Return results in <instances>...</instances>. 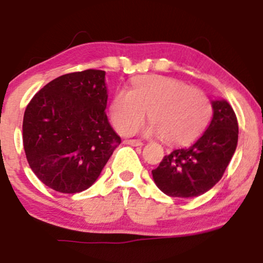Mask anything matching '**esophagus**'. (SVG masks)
<instances>
[{
    "label": "esophagus",
    "mask_w": 263,
    "mask_h": 263,
    "mask_svg": "<svg viewBox=\"0 0 263 263\" xmlns=\"http://www.w3.org/2000/svg\"><path fill=\"white\" fill-rule=\"evenodd\" d=\"M126 143L131 144V146H134V147H141L142 144H143V142L140 140H128V141H126Z\"/></svg>",
    "instance_id": "esophagus-1"
}]
</instances>
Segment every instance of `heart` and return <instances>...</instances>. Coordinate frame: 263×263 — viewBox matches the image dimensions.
<instances>
[{
    "label": "heart",
    "mask_w": 263,
    "mask_h": 263,
    "mask_svg": "<svg viewBox=\"0 0 263 263\" xmlns=\"http://www.w3.org/2000/svg\"><path fill=\"white\" fill-rule=\"evenodd\" d=\"M111 120L123 135L135 132L146 117L147 132L161 135L168 143L180 144L197 138L206 127L211 104L201 90L186 83L162 77L136 78L132 90L120 89L111 102Z\"/></svg>",
    "instance_id": "heart-1"
}]
</instances>
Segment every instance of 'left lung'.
Returning <instances> with one entry per match:
<instances>
[{
    "label": "left lung",
    "instance_id": "obj_1",
    "mask_svg": "<svg viewBox=\"0 0 263 263\" xmlns=\"http://www.w3.org/2000/svg\"><path fill=\"white\" fill-rule=\"evenodd\" d=\"M213 119L194 144L176 148L163 157L152 171L153 180L164 194L194 198L210 190L221 179L237 146L236 115L228 101L211 102Z\"/></svg>",
    "mask_w": 263,
    "mask_h": 263
}]
</instances>
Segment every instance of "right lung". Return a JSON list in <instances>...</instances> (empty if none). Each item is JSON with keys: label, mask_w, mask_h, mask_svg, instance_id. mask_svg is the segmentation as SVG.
Segmentation results:
<instances>
[{"label": "right lung", "mask_w": 263, "mask_h": 263, "mask_svg": "<svg viewBox=\"0 0 263 263\" xmlns=\"http://www.w3.org/2000/svg\"><path fill=\"white\" fill-rule=\"evenodd\" d=\"M105 71L62 75L33 96L23 116V147L42 183L75 194L92 185L121 143L108 123Z\"/></svg>", "instance_id": "right-lung-1"}]
</instances>
